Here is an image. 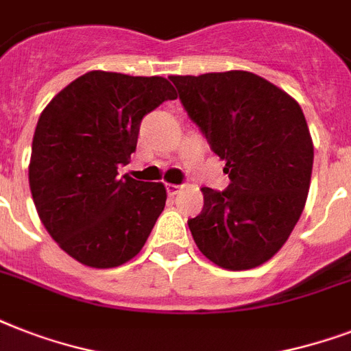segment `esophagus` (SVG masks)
I'll return each instance as SVG.
<instances>
[{
    "label": "esophagus",
    "instance_id": "1",
    "mask_svg": "<svg viewBox=\"0 0 351 351\" xmlns=\"http://www.w3.org/2000/svg\"><path fill=\"white\" fill-rule=\"evenodd\" d=\"M180 189H182V186H176V184H167V186H165V191H167V195H169V197H175V195H178V193H180Z\"/></svg>",
    "mask_w": 351,
    "mask_h": 351
}]
</instances>
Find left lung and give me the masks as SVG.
Wrapping results in <instances>:
<instances>
[{
	"label": "left lung",
	"mask_w": 351,
	"mask_h": 351,
	"mask_svg": "<svg viewBox=\"0 0 351 351\" xmlns=\"http://www.w3.org/2000/svg\"><path fill=\"white\" fill-rule=\"evenodd\" d=\"M169 80L231 180L224 191L202 187V211L187 220L193 239L224 269L261 266L288 240L308 198L313 142L302 109L245 71Z\"/></svg>",
	"instance_id": "obj_1"
}]
</instances>
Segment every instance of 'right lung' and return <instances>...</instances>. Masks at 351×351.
<instances>
[{
    "instance_id": "add662e5",
    "label": "right lung",
    "mask_w": 351,
    "mask_h": 351,
    "mask_svg": "<svg viewBox=\"0 0 351 351\" xmlns=\"http://www.w3.org/2000/svg\"><path fill=\"white\" fill-rule=\"evenodd\" d=\"M175 98L162 76L90 71L41 112L29 165L32 200L49 234L85 266L131 261L164 211V184L118 169L136 151L143 117Z\"/></svg>"
}]
</instances>
